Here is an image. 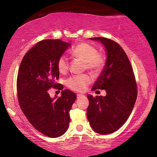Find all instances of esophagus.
<instances>
[{
  "label": "esophagus",
  "instance_id": "obj_1",
  "mask_svg": "<svg viewBox=\"0 0 157 157\" xmlns=\"http://www.w3.org/2000/svg\"><path fill=\"white\" fill-rule=\"evenodd\" d=\"M81 96H83L82 94H77V98H78L81 97Z\"/></svg>",
  "mask_w": 157,
  "mask_h": 157
}]
</instances>
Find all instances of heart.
<instances>
[{
  "instance_id": "b5f03b06",
  "label": "heart",
  "mask_w": 157,
  "mask_h": 157,
  "mask_svg": "<svg viewBox=\"0 0 157 157\" xmlns=\"http://www.w3.org/2000/svg\"><path fill=\"white\" fill-rule=\"evenodd\" d=\"M73 56L78 58L85 62L86 68L91 72L96 73L101 69L105 63V58L97 53L95 47L87 43H80L71 51ZM57 67L59 72L65 74L68 69V61L65 56H61L57 61ZM91 82V78L86 74L76 75L70 77L66 84L74 91H82Z\"/></svg>"
}]
</instances>
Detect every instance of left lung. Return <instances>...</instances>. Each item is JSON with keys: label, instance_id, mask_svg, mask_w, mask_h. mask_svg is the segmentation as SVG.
Here are the masks:
<instances>
[{"label": "left lung", "instance_id": "obj_1", "mask_svg": "<svg viewBox=\"0 0 157 157\" xmlns=\"http://www.w3.org/2000/svg\"><path fill=\"white\" fill-rule=\"evenodd\" d=\"M90 39L100 41L106 50L104 68L91 89L106 90V96H87V118L94 132L106 135L128 119L136 100L137 86L129 60L119 44L104 37Z\"/></svg>", "mask_w": 157, "mask_h": 157}]
</instances>
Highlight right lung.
<instances>
[{
	"label": "right lung",
	"instance_id": "add662e5",
	"mask_svg": "<svg viewBox=\"0 0 157 157\" xmlns=\"http://www.w3.org/2000/svg\"><path fill=\"white\" fill-rule=\"evenodd\" d=\"M71 45L60 39L43 40L25 53L17 77L18 103L31 125L51 138L64 134L69 111L76 95L56 81L59 78L57 61ZM51 87L62 90L61 98H50Z\"/></svg>",
	"mask_w": 157,
	"mask_h": 157
}]
</instances>
